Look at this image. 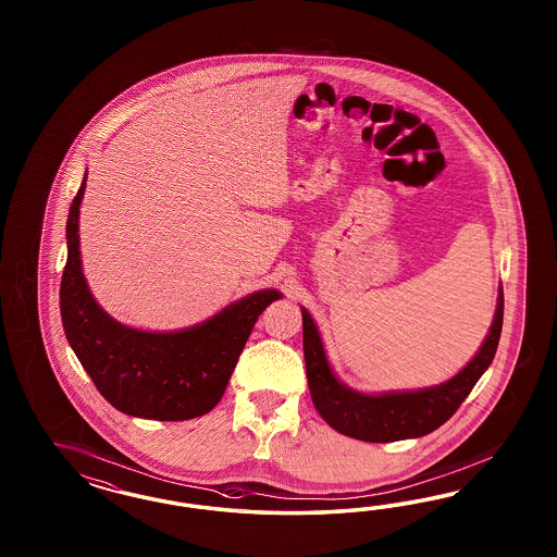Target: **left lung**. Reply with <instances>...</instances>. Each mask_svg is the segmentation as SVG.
Masks as SVG:
<instances>
[{
    "mask_svg": "<svg viewBox=\"0 0 557 557\" xmlns=\"http://www.w3.org/2000/svg\"><path fill=\"white\" fill-rule=\"evenodd\" d=\"M503 317L505 296L500 287L488 337L463 370L451 380L431 388L371 396L347 388L338 382L324 355L319 329L308 310L302 308L304 359L312 403L322 419L347 437L370 443H389L429 435L456 414L475 382L488 370L500 341Z\"/></svg>",
    "mask_w": 557,
    "mask_h": 557,
    "instance_id": "obj_1",
    "label": "left lung"
}]
</instances>
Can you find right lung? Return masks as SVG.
Here are the masks:
<instances>
[{"label":"right lung","mask_w":557,"mask_h":557,"mask_svg":"<svg viewBox=\"0 0 557 557\" xmlns=\"http://www.w3.org/2000/svg\"><path fill=\"white\" fill-rule=\"evenodd\" d=\"M85 177L69 208L67 265L59 292L69 345L101 396L120 412L152 421L202 417L219 405L259 314L282 294L255 292L177 333L120 324L94 300L82 271L77 233Z\"/></svg>","instance_id":"add662e5"}]
</instances>
